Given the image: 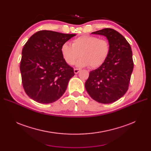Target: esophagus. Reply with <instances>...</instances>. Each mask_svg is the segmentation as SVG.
<instances>
[{
    "mask_svg": "<svg viewBox=\"0 0 151 151\" xmlns=\"http://www.w3.org/2000/svg\"><path fill=\"white\" fill-rule=\"evenodd\" d=\"M74 73H75L76 74H78V73L79 72L80 69H78V68H74Z\"/></svg>",
    "mask_w": 151,
    "mask_h": 151,
    "instance_id": "esophagus-1",
    "label": "esophagus"
}]
</instances>
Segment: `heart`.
Listing matches in <instances>:
<instances>
[{
    "instance_id": "b5f03b06",
    "label": "heart",
    "mask_w": 151,
    "mask_h": 151,
    "mask_svg": "<svg viewBox=\"0 0 151 151\" xmlns=\"http://www.w3.org/2000/svg\"><path fill=\"white\" fill-rule=\"evenodd\" d=\"M60 51L68 65H74L80 54L81 58L76 63L77 67L96 68L106 61L110 52V44L106 39L83 35L73 40L72 46L67 43H63Z\"/></svg>"
}]
</instances>
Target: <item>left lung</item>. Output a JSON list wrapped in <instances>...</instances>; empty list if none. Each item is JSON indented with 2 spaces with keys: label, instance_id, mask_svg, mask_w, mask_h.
<instances>
[{
  "label": "left lung",
  "instance_id": "obj_1",
  "mask_svg": "<svg viewBox=\"0 0 151 151\" xmlns=\"http://www.w3.org/2000/svg\"><path fill=\"white\" fill-rule=\"evenodd\" d=\"M106 36L110 52L103 64L91 71L85 88L90 96L103 104L117 101L129 89L134 61L130 45L118 31L104 28L92 33Z\"/></svg>",
  "mask_w": 151,
  "mask_h": 151
}]
</instances>
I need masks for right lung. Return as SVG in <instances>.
Masks as SVG:
<instances>
[{
    "label": "right lung",
    "instance_id": "right-lung-1",
    "mask_svg": "<svg viewBox=\"0 0 151 151\" xmlns=\"http://www.w3.org/2000/svg\"><path fill=\"white\" fill-rule=\"evenodd\" d=\"M74 36L42 30L24 45L20 63L22 83L26 94L34 101L52 103L65 93L74 72L63 58L60 48Z\"/></svg>",
    "mask_w": 151,
    "mask_h": 151
}]
</instances>
